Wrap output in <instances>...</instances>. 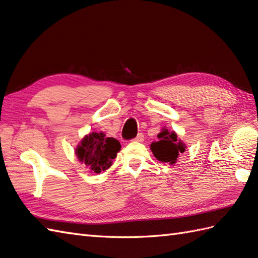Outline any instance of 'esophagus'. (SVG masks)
<instances>
[{
	"mask_svg": "<svg viewBox=\"0 0 258 258\" xmlns=\"http://www.w3.org/2000/svg\"><path fill=\"white\" fill-rule=\"evenodd\" d=\"M133 141H134V142H143V141H144V135L142 134V133H140Z\"/></svg>",
	"mask_w": 258,
	"mask_h": 258,
	"instance_id": "obj_1",
	"label": "esophagus"
}]
</instances>
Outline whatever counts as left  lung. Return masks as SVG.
<instances>
[{
  "label": "left lung",
  "mask_w": 258,
  "mask_h": 258,
  "mask_svg": "<svg viewBox=\"0 0 258 258\" xmlns=\"http://www.w3.org/2000/svg\"><path fill=\"white\" fill-rule=\"evenodd\" d=\"M158 141L151 144L153 154L160 162L175 164L177 157L185 152L186 146L182 141L177 140L176 133L172 131L163 128L162 132L157 135Z\"/></svg>",
  "instance_id": "left-lung-1"
}]
</instances>
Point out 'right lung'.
<instances>
[{
	"label": "right lung",
	"instance_id": "obj_1",
	"mask_svg": "<svg viewBox=\"0 0 258 258\" xmlns=\"http://www.w3.org/2000/svg\"><path fill=\"white\" fill-rule=\"evenodd\" d=\"M120 151V144L113 138H105L104 133L93 132L81 141L76 147V156L91 172L101 173L111 167L112 161Z\"/></svg>",
	"mask_w": 258,
	"mask_h": 258
}]
</instances>
